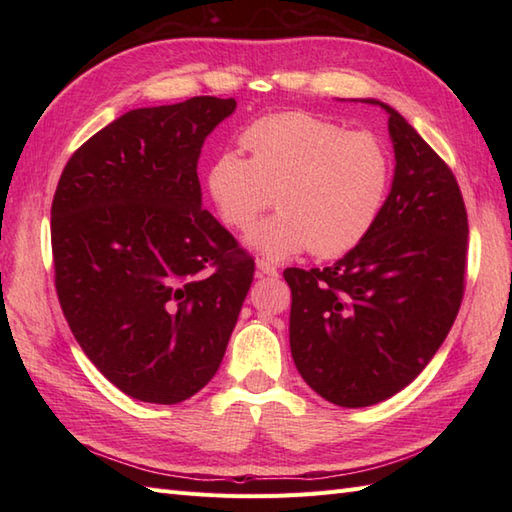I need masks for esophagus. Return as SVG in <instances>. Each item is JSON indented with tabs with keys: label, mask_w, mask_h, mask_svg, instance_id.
<instances>
[{
	"label": "esophagus",
	"mask_w": 512,
	"mask_h": 512,
	"mask_svg": "<svg viewBox=\"0 0 512 512\" xmlns=\"http://www.w3.org/2000/svg\"><path fill=\"white\" fill-rule=\"evenodd\" d=\"M257 273L266 275V277H277L279 275L277 268L270 262H266V259H257Z\"/></svg>",
	"instance_id": "obj_1"
}]
</instances>
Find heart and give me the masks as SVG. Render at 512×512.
Returning a JSON list of instances; mask_svg holds the SVG:
<instances>
[{
  "label": "heart",
  "mask_w": 512,
  "mask_h": 512,
  "mask_svg": "<svg viewBox=\"0 0 512 512\" xmlns=\"http://www.w3.org/2000/svg\"><path fill=\"white\" fill-rule=\"evenodd\" d=\"M242 143L250 158L222 149L206 171V189L222 220L239 231L277 193L281 211L244 239L257 255L286 262L312 248L317 257H341L372 233L391 184L383 140L290 112L248 125Z\"/></svg>",
  "instance_id": "1"
}]
</instances>
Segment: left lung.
I'll use <instances>...</instances> for the list:
<instances>
[{
    "mask_svg": "<svg viewBox=\"0 0 512 512\" xmlns=\"http://www.w3.org/2000/svg\"><path fill=\"white\" fill-rule=\"evenodd\" d=\"M394 180L361 244L328 268H286L290 352L301 378L332 405L369 407L405 389L458 317L466 222L458 180L394 107Z\"/></svg>",
    "mask_w": 512,
    "mask_h": 512,
    "instance_id": "8db88e82",
    "label": "left lung"
}]
</instances>
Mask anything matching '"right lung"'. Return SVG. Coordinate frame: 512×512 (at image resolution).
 <instances>
[{"mask_svg": "<svg viewBox=\"0 0 512 512\" xmlns=\"http://www.w3.org/2000/svg\"><path fill=\"white\" fill-rule=\"evenodd\" d=\"M235 99L140 107L74 151L52 200L54 284L74 339L123 394L209 383L255 264L202 209L198 158Z\"/></svg>", "mask_w": 512, "mask_h": 512, "instance_id": "add662e5", "label": "right lung"}]
</instances>
